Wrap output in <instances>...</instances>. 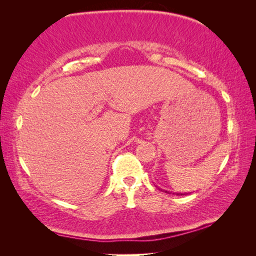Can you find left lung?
I'll return each mask as SVG.
<instances>
[{
	"label": "left lung",
	"mask_w": 256,
	"mask_h": 256,
	"mask_svg": "<svg viewBox=\"0 0 256 256\" xmlns=\"http://www.w3.org/2000/svg\"><path fill=\"white\" fill-rule=\"evenodd\" d=\"M164 192H166V193H170V192H167V190H164ZM177 196H184V194H180V193H177Z\"/></svg>",
	"instance_id": "8db88e82"
}]
</instances>
